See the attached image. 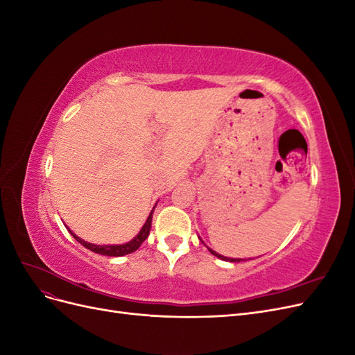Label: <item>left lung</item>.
Listing matches in <instances>:
<instances>
[{"label":"left lung","instance_id":"left-lung-1","mask_svg":"<svg viewBox=\"0 0 355 355\" xmlns=\"http://www.w3.org/2000/svg\"><path fill=\"white\" fill-rule=\"evenodd\" d=\"M209 252L211 253V254H214L216 257H220V259H223V261H230V262H240V261H243V259H231V257H225V256H220L219 253H216V252H213L211 249H209Z\"/></svg>","mask_w":355,"mask_h":355}]
</instances>
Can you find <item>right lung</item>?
<instances>
[{
	"mask_svg": "<svg viewBox=\"0 0 355 355\" xmlns=\"http://www.w3.org/2000/svg\"><path fill=\"white\" fill-rule=\"evenodd\" d=\"M155 209V207H154ZM153 213L154 210L151 211V214H149V218L146 219L145 225L142 227V230L139 231V234L136 235V237L128 241L125 244H118V245H96V244H92V243H87L81 240L80 237H77L71 230H68L71 232L72 237L77 240L80 244H83L85 249H89L94 253H99V254H105V256H124V254H128V253H133L136 252L139 247H141V244L148 239L149 235V231H151V222H153Z\"/></svg>",
	"mask_w": 355,
	"mask_h": 355,
	"instance_id": "1",
	"label": "right lung"
}]
</instances>
